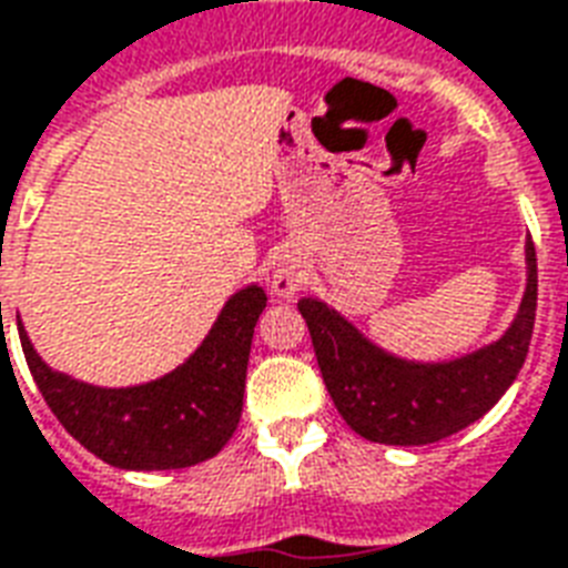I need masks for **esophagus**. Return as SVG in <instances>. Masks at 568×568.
<instances>
[{
  "instance_id": "esophagus-1",
  "label": "esophagus",
  "mask_w": 568,
  "mask_h": 568,
  "mask_svg": "<svg viewBox=\"0 0 568 568\" xmlns=\"http://www.w3.org/2000/svg\"><path fill=\"white\" fill-rule=\"evenodd\" d=\"M303 285V271L292 262H283L276 265L274 276H271V288H274L276 297H292V294L301 292Z\"/></svg>"
}]
</instances>
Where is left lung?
Masks as SVG:
<instances>
[{"label":"left lung","mask_w":568,"mask_h":568,"mask_svg":"<svg viewBox=\"0 0 568 568\" xmlns=\"http://www.w3.org/2000/svg\"><path fill=\"white\" fill-rule=\"evenodd\" d=\"M527 288L509 331L491 345L444 363L405 361L369 342L318 297L297 310L342 419L372 444L423 447L483 417L525 366L536 322V250L527 237Z\"/></svg>","instance_id":"left-lung-1"}]
</instances>
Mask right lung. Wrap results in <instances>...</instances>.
<instances>
[{
  "label": "right lung",
  "mask_w": 568,
  "mask_h": 568,
  "mask_svg": "<svg viewBox=\"0 0 568 568\" xmlns=\"http://www.w3.org/2000/svg\"><path fill=\"white\" fill-rule=\"evenodd\" d=\"M265 306L262 285L235 292L179 369L136 387H94L50 369L20 318L17 327L43 402L82 447L124 470H175L214 458L235 435L253 331Z\"/></svg>",
  "instance_id": "right-lung-1"
}]
</instances>
